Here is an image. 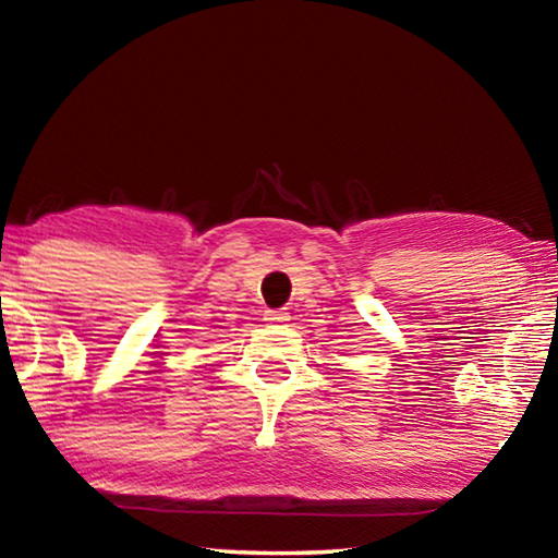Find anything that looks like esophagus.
Masks as SVG:
<instances>
[{"instance_id": "esophagus-1", "label": "esophagus", "mask_w": 558, "mask_h": 558, "mask_svg": "<svg viewBox=\"0 0 558 558\" xmlns=\"http://www.w3.org/2000/svg\"><path fill=\"white\" fill-rule=\"evenodd\" d=\"M263 317H266V322H270V324H286L290 319V314L282 310H268Z\"/></svg>"}]
</instances>
